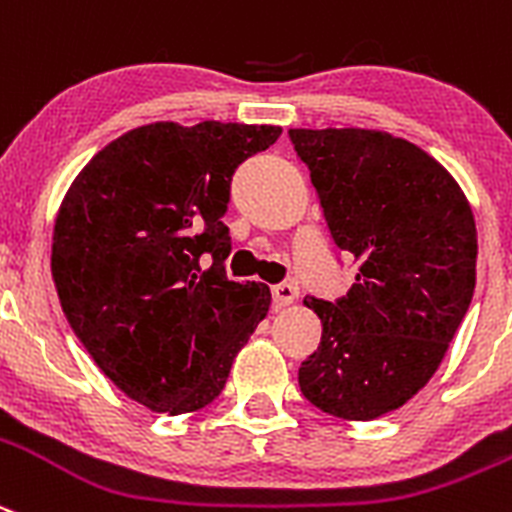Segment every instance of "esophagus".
<instances>
[{
	"mask_svg": "<svg viewBox=\"0 0 512 512\" xmlns=\"http://www.w3.org/2000/svg\"><path fill=\"white\" fill-rule=\"evenodd\" d=\"M298 298V288L290 283H278L272 285V303H275V308H285V305H290L293 300Z\"/></svg>",
	"mask_w": 512,
	"mask_h": 512,
	"instance_id": "esophagus-1",
	"label": "esophagus"
}]
</instances>
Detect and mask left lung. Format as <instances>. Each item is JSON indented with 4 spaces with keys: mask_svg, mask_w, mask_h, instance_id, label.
I'll list each match as a JSON object with an SVG mask.
<instances>
[{
    "mask_svg": "<svg viewBox=\"0 0 512 512\" xmlns=\"http://www.w3.org/2000/svg\"><path fill=\"white\" fill-rule=\"evenodd\" d=\"M328 232L358 260L343 298H305L323 336L298 369L305 399L369 422L437 371L475 293L477 232L457 181L384 131L290 128Z\"/></svg>",
    "mask_w": 512,
    "mask_h": 512,
    "instance_id": "8db88e82",
    "label": "left lung"
}]
</instances>
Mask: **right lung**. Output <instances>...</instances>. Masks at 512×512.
Masks as SVG:
<instances>
[{
	"instance_id": "add662e5",
	"label": "right lung",
	"mask_w": 512,
	"mask_h": 512,
	"mask_svg": "<svg viewBox=\"0 0 512 512\" xmlns=\"http://www.w3.org/2000/svg\"><path fill=\"white\" fill-rule=\"evenodd\" d=\"M283 128L151 123L93 156L52 234L60 305L95 364L151 412L207 407L270 308V288L234 283L222 222L242 161Z\"/></svg>"
}]
</instances>
